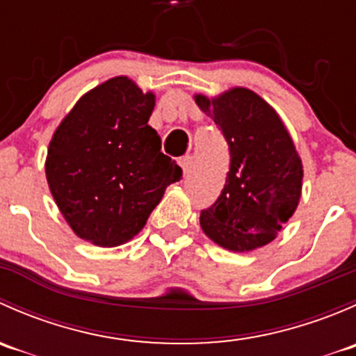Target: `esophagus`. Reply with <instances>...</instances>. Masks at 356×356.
I'll use <instances>...</instances> for the list:
<instances>
[{
	"mask_svg": "<svg viewBox=\"0 0 356 356\" xmlns=\"http://www.w3.org/2000/svg\"><path fill=\"white\" fill-rule=\"evenodd\" d=\"M179 165H181L182 172H184V175H188L189 172H191L193 168V156H184L179 160Z\"/></svg>",
	"mask_w": 356,
	"mask_h": 356,
	"instance_id": "34e87169",
	"label": "esophagus"
}]
</instances>
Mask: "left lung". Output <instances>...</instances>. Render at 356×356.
Masks as SVG:
<instances>
[{
	"label": "left lung",
	"mask_w": 356,
	"mask_h": 356,
	"mask_svg": "<svg viewBox=\"0 0 356 356\" xmlns=\"http://www.w3.org/2000/svg\"><path fill=\"white\" fill-rule=\"evenodd\" d=\"M201 111L213 118L231 152L224 189L200 225L218 246L257 250L275 239L293 217L303 188V163L279 113L261 96L232 88L208 98L195 95Z\"/></svg>",
	"instance_id": "1"
}]
</instances>
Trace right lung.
<instances>
[{
  "instance_id": "right-lung-1",
  "label": "right lung",
  "mask_w": 356,
  "mask_h": 356,
  "mask_svg": "<svg viewBox=\"0 0 356 356\" xmlns=\"http://www.w3.org/2000/svg\"><path fill=\"white\" fill-rule=\"evenodd\" d=\"M155 95L125 75L82 95L48 146L46 181L75 236L102 248L131 241L181 167L148 125Z\"/></svg>"
}]
</instances>
